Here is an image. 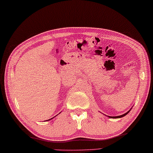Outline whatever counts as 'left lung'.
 Instances as JSON below:
<instances>
[{
  "instance_id": "8db88e82",
  "label": "left lung",
  "mask_w": 153,
  "mask_h": 153,
  "mask_svg": "<svg viewBox=\"0 0 153 153\" xmlns=\"http://www.w3.org/2000/svg\"><path fill=\"white\" fill-rule=\"evenodd\" d=\"M131 108L128 111L126 112V114H123V115H121V116H108V117H110V118H121V117H124V116H126V115L129 113V112L131 111Z\"/></svg>"
}]
</instances>
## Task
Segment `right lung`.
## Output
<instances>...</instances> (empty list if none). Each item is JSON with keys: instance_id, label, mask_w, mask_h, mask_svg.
Returning a JSON list of instances; mask_svg holds the SVG:
<instances>
[{"instance_id": "1", "label": "right lung", "mask_w": 153, "mask_h": 153, "mask_svg": "<svg viewBox=\"0 0 153 153\" xmlns=\"http://www.w3.org/2000/svg\"><path fill=\"white\" fill-rule=\"evenodd\" d=\"M53 118H51V119H53ZM46 121H48V120H46Z\"/></svg>"}]
</instances>
